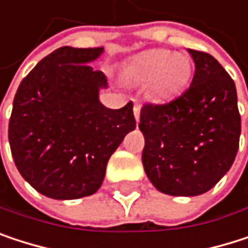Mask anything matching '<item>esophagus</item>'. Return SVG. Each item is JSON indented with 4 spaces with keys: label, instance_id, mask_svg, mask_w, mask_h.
<instances>
[{
    "label": "esophagus",
    "instance_id": "obj_1",
    "mask_svg": "<svg viewBox=\"0 0 248 248\" xmlns=\"http://www.w3.org/2000/svg\"><path fill=\"white\" fill-rule=\"evenodd\" d=\"M133 111H134L136 121H140V111H141V107H140V104H134V108H133Z\"/></svg>",
    "mask_w": 248,
    "mask_h": 248
}]
</instances>
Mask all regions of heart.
I'll list each match as a JSON object with an SVG mask.
<instances>
[{
    "label": "heart",
    "mask_w": 248,
    "mask_h": 248,
    "mask_svg": "<svg viewBox=\"0 0 248 248\" xmlns=\"http://www.w3.org/2000/svg\"><path fill=\"white\" fill-rule=\"evenodd\" d=\"M125 78L134 83H149L153 98L169 101L186 88L190 78V62L181 53L152 49L127 62Z\"/></svg>",
    "instance_id": "obj_1"
}]
</instances>
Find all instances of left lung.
Listing matches in <instances>:
<instances>
[{"label":"left lung","mask_w":248,"mask_h":248,"mask_svg":"<svg viewBox=\"0 0 248 248\" xmlns=\"http://www.w3.org/2000/svg\"><path fill=\"white\" fill-rule=\"evenodd\" d=\"M195 63L189 89L165 105H144L143 166L157 190L172 196L208 192L230 170L241 120L234 80L211 55L187 49Z\"/></svg>","instance_id":"left-lung-1"}]
</instances>
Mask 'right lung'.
<instances>
[{
    "label": "right lung",
    "mask_w": 248,
    "mask_h": 248,
    "mask_svg": "<svg viewBox=\"0 0 248 248\" xmlns=\"http://www.w3.org/2000/svg\"><path fill=\"white\" fill-rule=\"evenodd\" d=\"M104 47H61L21 80L8 125L14 163L37 192L53 199L93 195L107 163L136 128L133 102L120 109L99 101L107 76L93 70Z\"/></svg>",
    "instance_id": "1"
}]
</instances>
